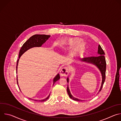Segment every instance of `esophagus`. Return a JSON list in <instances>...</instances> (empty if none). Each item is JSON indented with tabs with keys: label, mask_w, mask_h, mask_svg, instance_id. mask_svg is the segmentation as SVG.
Segmentation results:
<instances>
[{
	"label": "esophagus",
	"mask_w": 121,
	"mask_h": 121,
	"mask_svg": "<svg viewBox=\"0 0 121 121\" xmlns=\"http://www.w3.org/2000/svg\"><path fill=\"white\" fill-rule=\"evenodd\" d=\"M68 74V69L67 67H63L60 71V75L61 76H64V77H65V76H67Z\"/></svg>",
	"instance_id": "1"
}]
</instances>
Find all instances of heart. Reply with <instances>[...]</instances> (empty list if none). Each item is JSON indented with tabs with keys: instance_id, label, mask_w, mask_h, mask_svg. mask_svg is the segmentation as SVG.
Returning <instances> with one entry per match:
<instances>
[{
	"instance_id": "obj_1",
	"label": "heart",
	"mask_w": 121,
	"mask_h": 121,
	"mask_svg": "<svg viewBox=\"0 0 121 121\" xmlns=\"http://www.w3.org/2000/svg\"><path fill=\"white\" fill-rule=\"evenodd\" d=\"M76 40L74 38H66L64 40L61 42V45H63L64 44H66V45H69L71 44H72L75 42Z\"/></svg>"
}]
</instances>
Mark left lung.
<instances>
[{"instance_id": "left-lung-1", "label": "left lung", "mask_w": 121, "mask_h": 121, "mask_svg": "<svg viewBox=\"0 0 121 121\" xmlns=\"http://www.w3.org/2000/svg\"><path fill=\"white\" fill-rule=\"evenodd\" d=\"M105 53L103 51V49L101 47L100 45L99 44L98 46V56H91V57H85L81 59V61L83 62H86L87 63L91 64L94 65H95L99 70L101 77H102V81L101 84V86L100 87V89L99 91V92L102 88L103 84L105 80V72H106V60L105 58ZM67 82L68 83L69 82V77L67 78ZM67 92L68 93V94L69 96V97L72 99L73 100H76V101H81L82 100L78 99V98L74 97L72 94H71V92L70 91L69 89L68 88V86L67 85Z\"/></svg>"}]
</instances>
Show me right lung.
Listing matches in <instances>:
<instances>
[{"label": "right lung", "instance_id": "obj_1", "mask_svg": "<svg viewBox=\"0 0 121 121\" xmlns=\"http://www.w3.org/2000/svg\"><path fill=\"white\" fill-rule=\"evenodd\" d=\"M51 35H45V34H35V35H34L30 37L22 46L19 53V59L17 61V66H16V70H17V69H18V65L19 59L21 57V56L26 51L28 50L29 49L33 48V47H41L42 45L46 41L49 39V38L50 37ZM60 79V76L59 73H58L56 77L53 79V85L55 84V83L59 80ZM17 84L18 85V86L19 87V86L18 84V76L17 77ZM19 89L21 91V89L19 87ZM50 95V94L48 95V96L45 99L39 100V101H46L47 99H49V97ZM30 99H32L29 98ZM34 100L35 101H38L36 99H34Z\"/></svg>", "mask_w": 121, "mask_h": 121}]
</instances>
